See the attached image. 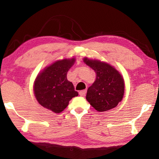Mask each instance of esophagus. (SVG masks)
Instances as JSON below:
<instances>
[{
    "label": "esophagus",
    "mask_w": 159,
    "mask_h": 159,
    "mask_svg": "<svg viewBox=\"0 0 159 159\" xmlns=\"http://www.w3.org/2000/svg\"><path fill=\"white\" fill-rule=\"evenodd\" d=\"M86 94V90H82V91H80L79 92V95L80 96H85Z\"/></svg>",
    "instance_id": "esophagus-1"
}]
</instances>
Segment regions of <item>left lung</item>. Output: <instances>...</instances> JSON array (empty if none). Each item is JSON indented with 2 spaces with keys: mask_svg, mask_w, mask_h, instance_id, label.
<instances>
[{
  "mask_svg": "<svg viewBox=\"0 0 159 159\" xmlns=\"http://www.w3.org/2000/svg\"><path fill=\"white\" fill-rule=\"evenodd\" d=\"M84 61L96 73V80L87 90V101L99 112L114 108L121 101L124 94L122 76L114 67L105 62L87 58Z\"/></svg>",
  "mask_w": 159,
  "mask_h": 159,
  "instance_id": "1",
  "label": "left lung"
}]
</instances>
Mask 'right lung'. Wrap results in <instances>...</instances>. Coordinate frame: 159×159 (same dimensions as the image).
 <instances>
[{
    "label": "right lung",
    "instance_id": "add662e5",
    "mask_svg": "<svg viewBox=\"0 0 159 159\" xmlns=\"http://www.w3.org/2000/svg\"><path fill=\"white\" fill-rule=\"evenodd\" d=\"M75 62V59L57 61L46 67L38 75L34 93L42 106L55 113L66 108L69 101L78 94L73 84L67 79V73Z\"/></svg>",
    "mask_w": 159,
    "mask_h": 159
}]
</instances>
